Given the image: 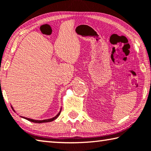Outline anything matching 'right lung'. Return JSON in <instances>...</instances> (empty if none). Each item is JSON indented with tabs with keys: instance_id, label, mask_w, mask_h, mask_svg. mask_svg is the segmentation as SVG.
I'll return each instance as SVG.
<instances>
[{
	"instance_id": "right-lung-1",
	"label": "right lung",
	"mask_w": 151,
	"mask_h": 151,
	"mask_svg": "<svg viewBox=\"0 0 151 151\" xmlns=\"http://www.w3.org/2000/svg\"><path fill=\"white\" fill-rule=\"evenodd\" d=\"M60 114V112L58 113V114L56 116H55L54 118H51V119H44V120H35V119H29V118H24L27 119V120L30 121V122H34V123H45V122H52L53 120H54V119H56L59 116Z\"/></svg>"
}]
</instances>
